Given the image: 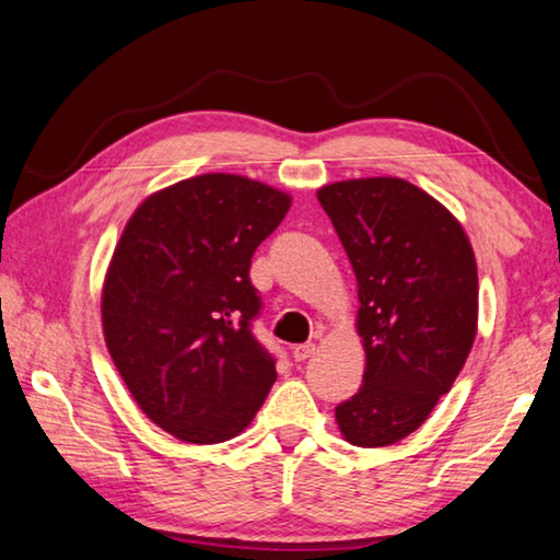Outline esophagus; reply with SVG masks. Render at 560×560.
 Masks as SVG:
<instances>
[{
	"mask_svg": "<svg viewBox=\"0 0 560 560\" xmlns=\"http://www.w3.org/2000/svg\"><path fill=\"white\" fill-rule=\"evenodd\" d=\"M315 354V345H298L295 350H292V357H295V362H305L307 357Z\"/></svg>",
	"mask_w": 560,
	"mask_h": 560,
	"instance_id": "esophagus-1",
	"label": "esophagus"
}]
</instances>
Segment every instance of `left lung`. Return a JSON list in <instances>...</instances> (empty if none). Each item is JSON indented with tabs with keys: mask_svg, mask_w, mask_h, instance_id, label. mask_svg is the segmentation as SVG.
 Masks as SVG:
<instances>
[{
	"mask_svg": "<svg viewBox=\"0 0 560 560\" xmlns=\"http://www.w3.org/2000/svg\"><path fill=\"white\" fill-rule=\"evenodd\" d=\"M360 288L362 387L335 407L354 446H389L424 424L459 377L476 337L479 275L448 210L401 178L317 190Z\"/></svg>",
	"mask_w": 560,
	"mask_h": 560,
	"instance_id": "8db88e82",
	"label": "left lung"
}]
</instances>
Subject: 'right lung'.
Masks as SVG:
<instances>
[{
	"label": "right lung",
	"instance_id": "right-lung-1",
	"mask_svg": "<svg viewBox=\"0 0 560 560\" xmlns=\"http://www.w3.org/2000/svg\"><path fill=\"white\" fill-rule=\"evenodd\" d=\"M290 196L228 173L180 180L128 220L106 275V347L136 405L163 432L218 444L250 424L275 357L255 340L258 245Z\"/></svg>",
	"mask_w": 560,
	"mask_h": 560
}]
</instances>
